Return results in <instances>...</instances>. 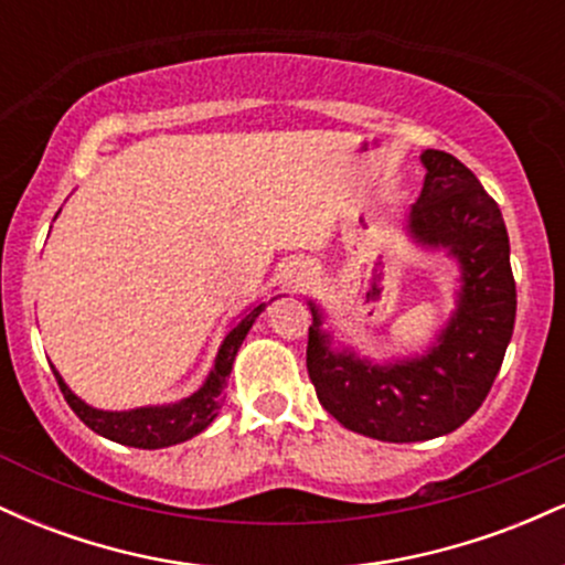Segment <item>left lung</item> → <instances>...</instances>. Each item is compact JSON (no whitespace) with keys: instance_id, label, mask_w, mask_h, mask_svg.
<instances>
[{"instance_id":"8db88e82","label":"left lung","mask_w":565,"mask_h":565,"mask_svg":"<svg viewBox=\"0 0 565 565\" xmlns=\"http://www.w3.org/2000/svg\"><path fill=\"white\" fill-rule=\"evenodd\" d=\"M425 185L408 215L423 244L446 246L462 265L459 308L423 359L372 366L329 350L321 316L310 305L308 364L329 414L361 436L412 444L465 425L494 385L515 327V278L499 204L457 157L423 151Z\"/></svg>"}]
</instances>
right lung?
Segmentation results:
<instances>
[{
	"label": "right lung",
	"mask_w": 565,
	"mask_h": 565,
	"mask_svg": "<svg viewBox=\"0 0 565 565\" xmlns=\"http://www.w3.org/2000/svg\"><path fill=\"white\" fill-rule=\"evenodd\" d=\"M263 310L265 302L252 308L249 313L231 329L228 337L223 340V345H220L215 369H212V374L206 377L204 387H201L199 393H193L191 398L180 401V404L132 408V412H100V408L87 406L84 401L76 398L55 369L53 374L57 385H61L63 398H66L68 406L74 408L76 417H79L89 430H95L97 436L116 440V444L135 446V449H164V446L183 444V440L199 436V433L215 419L220 404H223L225 387H228L233 359H236L246 332H249L252 323H255V319Z\"/></svg>",
	"instance_id": "obj_1"
}]
</instances>
